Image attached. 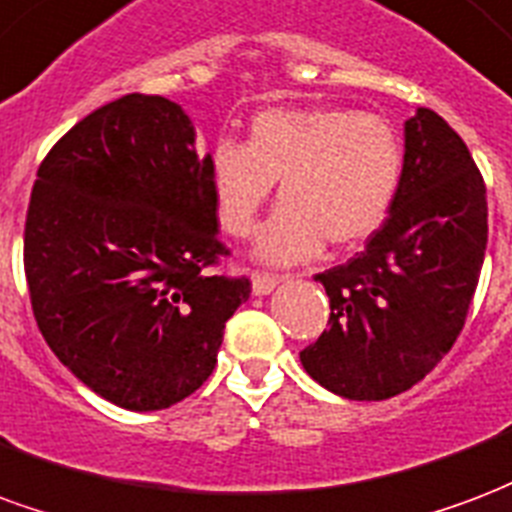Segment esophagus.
<instances>
[{
    "label": "esophagus",
    "instance_id": "esophagus-1",
    "mask_svg": "<svg viewBox=\"0 0 512 512\" xmlns=\"http://www.w3.org/2000/svg\"><path fill=\"white\" fill-rule=\"evenodd\" d=\"M276 285H279V276L263 274V271H255V274H252V293L255 295L274 293Z\"/></svg>",
    "mask_w": 512,
    "mask_h": 512
}]
</instances>
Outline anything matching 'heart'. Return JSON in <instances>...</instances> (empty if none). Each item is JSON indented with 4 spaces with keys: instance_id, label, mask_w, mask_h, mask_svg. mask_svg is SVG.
<instances>
[{
    "instance_id": "heart-1",
    "label": "heart",
    "mask_w": 512,
    "mask_h": 512,
    "mask_svg": "<svg viewBox=\"0 0 512 512\" xmlns=\"http://www.w3.org/2000/svg\"><path fill=\"white\" fill-rule=\"evenodd\" d=\"M401 143L385 119L347 108H268L249 138H222L208 151V184L219 225L246 236L276 181L285 206L268 219L255 252L290 266L328 241L347 249L382 225L399 189Z\"/></svg>"
}]
</instances>
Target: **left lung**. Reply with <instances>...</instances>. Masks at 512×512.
I'll list each match as a JSON object with an SVG mask.
<instances>
[{
	"label": "left lung",
	"instance_id": "1",
	"mask_svg": "<svg viewBox=\"0 0 512 512\" xmlns=\"http://www.w3.org/2000/svg\"><path fill=\"white\" fill-rule=\"evenodd\" d=\"M486 184L448 121L418 108L404 121V165L388 217L363 252L314 279L331 317L301 363L352 401L404 393L464 328L486 257Z\"/></svg>",
	"mask_w": 512,
	"mask_h": 512
}]
</instances>
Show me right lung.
I'll return each mask as SVG.
<instances>
[{"label": "right lung", "mask_w": 512, "mask_h": 512, "mask_svg": "<svg viewBox=\"0 0 512 512\" xmlns=\"http://www.w3.org/2000/svg\"><path fill=\"white\" fill-rule=\"evenodd\" d=\"M225 246L208 154L181 105L124 94L48 151L26 211L37 328L78 380L132 412L168 410L217 366L249 279L214 276Z\"/></svg>", "instance_id": "obj_1"}]
</instances>
